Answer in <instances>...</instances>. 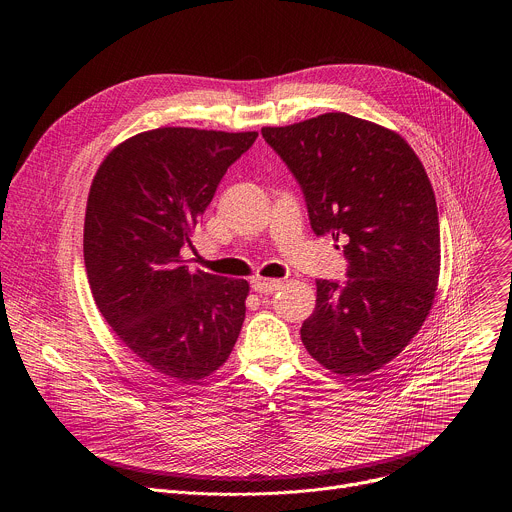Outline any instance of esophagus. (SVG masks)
Listing matches in <instances>:
<instances>
[{"label": "esophagus", "instance_id": "esophagus-1", "mask_svg": "<svg viewBox=\"0 0 512 512\" xmlns=\"http://www.w3.org/2000/svg\"><path fill=\"white\" fill-rule=\"evenodd\" d=\"M251 287L253 291H257V294L261 296H269V294H275V291L281 287V281L277 279H263V277H255L251 281Z\"/></svg>", "mask_w": 512, "mask_h": 512}]
</instances>
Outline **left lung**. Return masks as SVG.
Instances as JSON below:
<instances>
[{"label":"left lung","instance_id":"left-lung-1","mask_svg":"<svg viewBox=\"0 0 512 512\" xmlns=\"http://www.w3.org/2000/svg\"><path fill=\"white\" fill-rule=\"evenodd\" d=\"M261 135L298 180L312 231L348 237V279L316 281L302 342L332 373L371 375L409 344L433 304L440 221L429 178L401 135L346 113Z\"/></svg>","mask_w":512,"mask_h":512}]
</instances>
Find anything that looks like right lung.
I'll use <instances>...</instances> for the list:
<instances>
[{"label":"right lung","instance_id":"obj_1","mask_svg":"<svg viewBox=\"0 0 512 512\" xmlns=\"http://www.w3.org/2000/svg\"><path fill=\"white\" fill-rule=\"evenodd\" d=\"M255 139V131H145L105 158L89 192L83 251L97 308L141 362L184 385L227 362L249 283L192 273L180 251Z\"/></svg>","mask_w":512,"mask_h":512}]
</instances>
